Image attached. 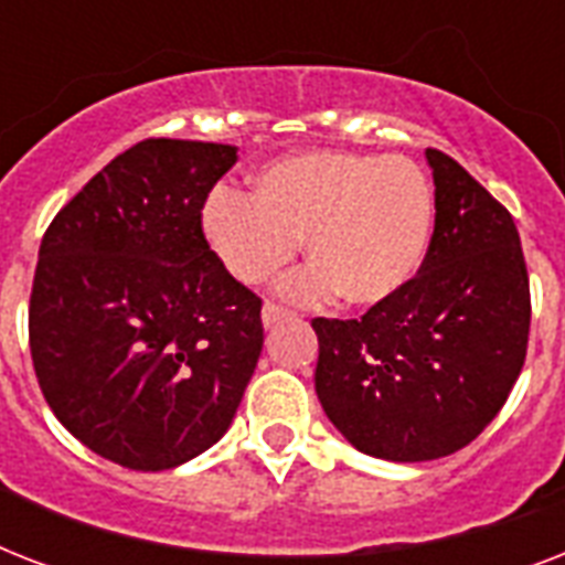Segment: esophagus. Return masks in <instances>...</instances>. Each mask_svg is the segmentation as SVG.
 <instances>
[{"mask_svg": "<svg viewBox=\"0 0 565 565\" xmlns=\"http://www.w3.org/2000/svg\"><path fill=\"white\" fill-rule=\"evenodd\" d=\"M290 317L287 310L278 308V305H264V310H260V319H264V328H275L278 322H284V319Z\"/></svg>", "mask_w": 565, "mask_h": 565, "instance_id": "obj_1", "label": "esophagus"}]
</instances>
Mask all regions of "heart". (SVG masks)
<instances>
[{
	"label": "heart",
	"mask_w": 565,
	"mask_h": 565,
	"mask_svg": "<svg viewBox=\"0 0 565 565\" xmlns=\"http://www.w3.org/2000/svg\"><path fill=\"white\" fill-rule=\"evenodd\" d=\"M202 234L234 281L260 287L290 264L305 239L313 264L287 284L296 301L334 292L349 308H377L425 264L434 190L407 158L301 152L266 163L252 195L216 190Z\"/></svg>",
	"instance_id": "obj_1"
}]
</instances>
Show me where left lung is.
<instances>
[{
    "instance_id": "1",
    "label": "left lung",
    "mask_w": 565,
    "mask_h": 565,
    "mask_svg": "<svg viewBox=\"0 0 565 565\" xmlns=\"http://www.w3.org/2000/svg\"><path fill=\"white\" fill-rule=\"evenodd\" d=\"M419 275L361 319H313L317 395L358 451L393 463L455 455L504 407L527 352L531 290L519 231L448 154Z\"/></svg>"
}]
</instances>
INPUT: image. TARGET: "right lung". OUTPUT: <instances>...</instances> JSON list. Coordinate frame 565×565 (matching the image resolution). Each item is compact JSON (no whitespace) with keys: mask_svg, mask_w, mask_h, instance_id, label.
I'll return each instance as SVG.
<instances>
[{"mask_svg":"<svg viewBox=\"0 0 565 565\" xmlns=\"http://www.w3.org/2000/svg\"><path fill=\"white\" fill-rule=\"evenodd\" d=\"M237 146L143 140L43 234L29 345L49 407L110 463L163 472L220 443L264 349L260 299L202 234Z\"/></svg>","mask_w":565,"mask_h":565,"instance_id":"obj_1","label":"right lung"}]
</instances>
